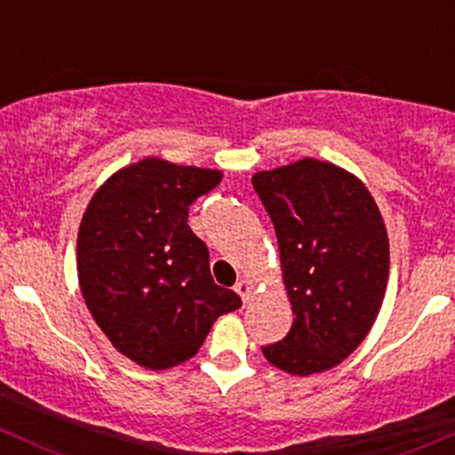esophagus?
<instances>
[{
    "mask_svg": "<svg viewBox=\"0 0 455 455\" xmlns=\"http://www.w3.org/2000/svg\"><path fill=\"white\" fill-rule=\"evenodd\" d=\"M253 291H255V286H253V282H249V279H240V282L235 283V292L242 297V301H244V304H249Z\"/></svg>",
    "mask_w": 455,
    "mask_h": 455,
    "instance_id": "1",
    "label": "esophagus"
}]
</instances>
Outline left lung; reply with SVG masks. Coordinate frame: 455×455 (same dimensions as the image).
Returning a JSON list of instances; mask_svg holds the SVG:
<instances>
[{
	"label": "left lung",
	"mask_w": 455,
	"mask_h": 455,
	"mask_svg": "<svg viewBox=\"0 0 455 455\" xmlns=\"http://www.w3.org/2000/svg\"><path fill=\"white\" fill-rule=\"evenodd\" d=\"M253 189L273 220L295 315L291 332L261 352L295 376L334 368L368 337L387 288L379 206L359 178L315 158L255 173Z\"/></svg>",
	"instance_id": "obj_1"
}]
</instances>
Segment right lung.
Here are the masks:
<instances>
[{"label":"right lung","mask_w":455,"mask_h":455,"mask_svg":"<svg viewBox=\"0 0 455 455\" xmlns=\"http://www.w3.org/2000/svg\"><path fill=\"white\" fill-rule=\"evenodd\" d=\"M220 180L215 169L142 158L108 178L81 220L76 268L87 310L147 370L185 363L213 321L242 306L213 282L209 249L187 224L191 202Z\"/></svg>","instance_id":"1"}]
</instances>
